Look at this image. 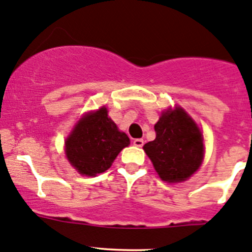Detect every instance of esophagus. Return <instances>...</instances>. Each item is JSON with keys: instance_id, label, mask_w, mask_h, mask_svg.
Instances as JSON below:
<instances>
[{"instance_id": "34e87169", "label": "esophagus", "mask_w": 252, "mask_h": 252, "mask_svg": "<svg viewBox=\"0 0 252 252\" xmlns=\"http://www.w3.org/2000/svg\"><path fill=\"white\" fill-rule=\"evenodd\" d=\"M134 146H136V147H142L143 146V140L142 139H135L134 140Z\"/></svg>"}]
</instances>
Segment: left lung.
Instances as JSON below:
<instances>
[{"instance_id":"8db88e82","label":"left lung","mask_w":252,"mask_h":252,"mask_svg":"<svg viewBox=\"0 0 252 252\" xmlns=\"http://www.w3.org/2000/svg\"><path fill=\"white\" fill-rule=\"evenodd\" d=\"M154 130L156 140L143 149L162 181L182 182L197 171L203 159V137L183 110L162 113Z\"/></svg>"}]
</instances>
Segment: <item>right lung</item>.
Segmentation results:
<instances>
[{"mask_svg":"<svg viewBox=\"0 0 252 252\" xmlns=\"http://www.w3.org/2000/svg\"><path fill=\"white\" fill-rule=\"evenodd\" d=\"M130 143L126 134L121 132L107 110L85 116L65 141V154L81 175L95 176L105 172L124 147Z\"/></svg>","mask_w":252,"mask_h":252,"instance_id":"1","label":"right lung"}]
</instances>
